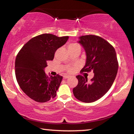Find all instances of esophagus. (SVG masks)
Listing matches in <instances>:
<instances>
[{
    "mask_svg": "<svg viewBox=\"0 0 134 134\" xmlns=\"http://www.w3.org/2000/svg\"><path fill=\"white\" fill-rule=\"evenodd\" d=\"M69 77H70L69 76H64V79H66L69 78Z\"/></svg>",
    "mask_w": 134,
    "mask_h": 134,
    "instance_id": "esophagus-1",
    "label": "esophagus"
}]
</instances>
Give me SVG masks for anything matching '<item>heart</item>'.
Segmentation results:
<instances>
[{
  "label": "heart",
  "mask_w": 134,
  "mask_h": 134,
  "mask_svg": "<svg viewBox=\"0 0 134 134\" xmlns=\"http://www.w3.org/2000/svg\"><path fill=\"white\" fill-rule=\"evenodd\" d=\"M79 45L77 44H76V43H72V44H70L69 45V47L68 48H74V47H78ZM74 68L72 67H69L67 69V71L70 72V73H71L74 71Z\"/></svg>",
  "instance_id": "obj_1"
}]
</instances>
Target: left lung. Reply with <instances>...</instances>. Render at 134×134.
<instances>
[{
	"label": "left lung",
	"mask_w": 134,
	"mask_h": 134,
	"mask_svg": "<svg viewBox=\"0 0 134 134\" xmlns=\"http://www.w3.org/2000/svg\"><path fill=\"white\" fill-rule=\"evenodd\" d=\"M79 42L85 48L87 56L86 64L80 72L93 71L94 76L89 83L86 77L77 76L78 85L72 92L79 100L93 102L108 92L116 77L119 66L116 51L110 43L97 35L81 36Z\"/></svg>",
	"instance_id": "1"
}]
</instances>
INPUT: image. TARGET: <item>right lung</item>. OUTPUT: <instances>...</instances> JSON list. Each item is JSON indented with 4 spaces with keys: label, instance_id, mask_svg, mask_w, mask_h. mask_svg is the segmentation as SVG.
<instances>
[{
    "label": "right lung",
    "instance_id": "add662e5",
    "mask_svg": "<svg viewBox=\"0 0 134 134\" xmlns=\"http://www.w3.org/2000/svg\"><path fill=\"white\" fill-rule=\"evenodd\" d=\"M69 36L58 37L43 34L28 41L18 53L15 76L18 85L27 96L37 102L49 101L56 96L63 77H49L44 69L53 60L57 49L65 44Z\"/></svg>",
    "mask_w": 134,
    "mask_h": 134
}]
</instances>
